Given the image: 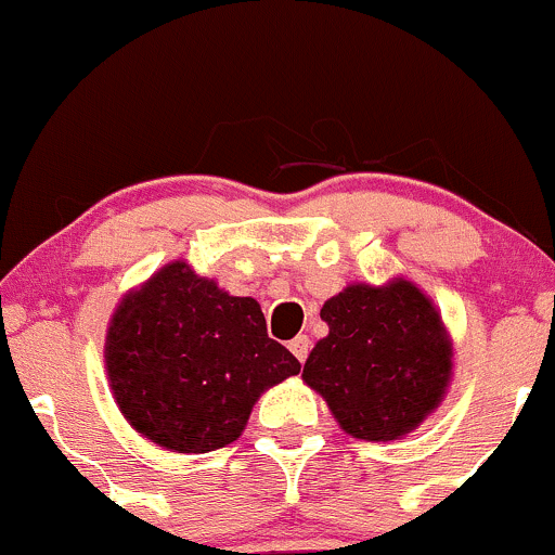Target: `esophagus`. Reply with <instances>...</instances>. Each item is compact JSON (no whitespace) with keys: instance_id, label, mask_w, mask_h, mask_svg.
I'll return each mask as SVG.
<instances>
[{"instance_id":"1","label":"esophagus","mask_w":555,"mask_h":555,"mask_svg":"<svg viewBox=\"0 0 555 555\" xmlns=\"http://www.w3.org/2000/svg\"><path fill=\"white\" fill-rule=\"evenodd\" d=\"M288 349L294 351V354H296V360L304 362V360H307L309 349H312V341H309V336H296L294 341L288 344Z\"/></svg>"}]
</instances>
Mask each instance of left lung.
I'll list each match as a JSON object with an SVG mask.
<instances>
[{
  "label": "left lung",
  "mask_w": 555,
  "mask_h": 555,
  "mask_svg": "<svg viewBox=\"0 0 555 555\" xmlns=\"http://www.w3.org/2000/svg\"><path fill=\"white\" fill-rule=\"evenodd\" d=\"M320 318L327 336L314 344L301 378L351 437L389 442L442 402L450 341L434 304L413 283L349 285L323 304Z\"/></svg>",
  "instance_id": "8db88e82"
}]
</instances>
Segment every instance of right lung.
Returning a JSON list of instances; mask_svg holds the SVG:
<instances>
[{"mask_svg":"<svg viewBox=\"0 0 555 555\" xmlns=\"http://www.w3.org/2000/svg\"><path fill=\"white\" fill-rule=\"evenodd\" d=\"M105 362L124 418L175 452L235 442L261 391L301 371L267 336L251 296L219 291L184 261H171L118 304Z\"/></svg>","mask_w":555,"mask_h":555,"instance_id":"right-lung-1","label":"right lung"}]
</instances>
